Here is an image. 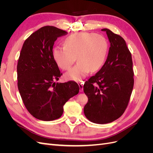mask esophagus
<instances>
[{
    "mask_svg": "<svg viewBox=\"0 0 153 153\" xmlns=\"http://www.w3.org/2000/svg\"><path fill=\"white\" fill-rule=\"evenodd\" d=\"M78 85H79L80 87V91L82 92L84 91V83L83 82H79L78 83Z\"/></svg>",
    "mask_w": 153,
    "mask_h": 153,
    "instance_id": "esophagus-1",
    "label": "esophagus"
}]
</instances>
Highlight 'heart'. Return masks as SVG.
Here are the masks:
<instances>
[{
	"label": "heart",
	"instance_id": "b5f03b06",
	"mask_svg": "<svg viewBox=\"0 0 153 153\" xmlns=\"http://www.w3.org/2000/svg\"><path fill=\"white\" fill-rule=\"evenodd\" d=\"M64 47L57 46L53 50V57L57 66L68 70L76 61V65L66 74L68 80L80 82L90 71L102 67L107 56L108 43L105 37L93 32H76L68 36Z\"/></svg>",
	"mask_w": 153,
	"mask_h": 153
}]
</instances>
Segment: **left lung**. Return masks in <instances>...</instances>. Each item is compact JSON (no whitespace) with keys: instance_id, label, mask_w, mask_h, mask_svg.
Wrapping results in <instances>:
<instances>
[{"instance_id":"8db88e82","label":"left lung","mask_w":153,"mask_h":153,"mask_svg":"<svg viewBox=\"0 0 153 153\" xmlns=\"http://www.w3.org/2000/svg\"><path fill=\"white\" fill-rule=\"evenodd\" d=\"M101 30L106 32L110 47L104 65L84 85L88 97L84 112L90 121L102 124L114 121L124 112L133 91L134 73L126 41L108 29Z\"/></svg>"}]
</instances>
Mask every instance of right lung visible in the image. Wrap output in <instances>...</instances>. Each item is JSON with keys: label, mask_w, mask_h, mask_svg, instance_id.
Masks as SVG:
<instances>
[{"label": "right lung", "mask_w": 153, "mask_h": 153, "mask_svg": "<svg viewBox=\"0 0 153 153\" xmlns=\"http://www.w3.org/2000/svg\"><path fill=\"white\" fill-rule=\"evenodd\" d=\"M67 33L53 26L41 27L25 41L18 59V88L22 101L32 116L41 121L61 117L64 104L79 92L75 82H55L62 73L53 57V46Z\"/></svg>", "instance_id": "1"}]
</instances>
